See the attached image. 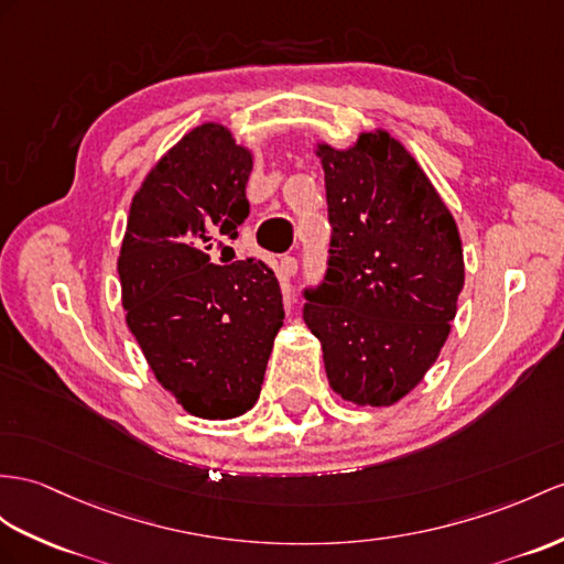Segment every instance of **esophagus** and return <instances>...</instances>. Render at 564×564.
Segmentation results:
<instances>
[{"label": "esophagus", "instance_id": "esophagus-1", "mask_svg": "<svg viewBox=\"0 0 564 564\" xmlns=\"http://www.w3.org/2000/svg\"><path fill=\"white\" fill-rule=\"evenodd\" d=\"M296 270H299V263H296V258L294 256H284V258H280V265H278V274H280V280H292L294 274H296Z\"/></svg>", "mask_w": 564, "mask_h": 564}]
</instances>
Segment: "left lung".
Instances as JSON below:
<instances>
[{"mask_svg": "<svg viewBox=\"0 0 564 564\" xmlns=\"http://www.w3.org/2000/svg\"><path fill=\"white\" fill-rule=\"evenodd\" d=\"M333 227L325 280L306 290L304 321L321 339L341 400L390 406L423 380L449 335L464 286L455 217L419 162L388 131L347 150L321 143Z\"/></svg>", "mask_w": 564, "mask_h": 564, "instance_id": "8db88e82", "label": "left lung"}]
</instances>
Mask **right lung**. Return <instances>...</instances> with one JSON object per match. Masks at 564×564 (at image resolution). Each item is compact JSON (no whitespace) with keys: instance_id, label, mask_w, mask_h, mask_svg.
<instances>
[{"instance_id":"1","label":"right lung","mask_w":564,"mask_h":564,"mask_svg":"<svg viewBox=\"0 0 564 564\" xmlns=\"http://www.w3.org/2000/svg\"><path fill=\"white\" fill-rule=\"evenodd\" d=\"M249 148L223 123H200L164 153L135 191L117 260L127 325L160 386L188 414L249 411L284 321L263 260H210L217 237L249 217Z\"/></svg>"}]
</instances>
